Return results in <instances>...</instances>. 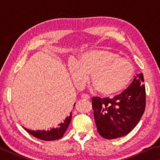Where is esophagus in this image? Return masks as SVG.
Wrapping results in <instances>:
<instances>
[{"label":"esophagus","instance_id":"esophagus-1","mask_svg":"<svg viewBox=\"0 0 160 160\" xmlns=\"http://www.w3.org/2000/svg\"><path fill=\"white\" fill-rule=\"evenodd\" d=\"M82 98L83 99H90V97L88 95V94H83L82 95Z\"/></svg>","mask_w":160,"mask_h":160}]
</instances>
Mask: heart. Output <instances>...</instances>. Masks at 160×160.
I'll use <instances>...</instances> for the list:
<instances>
[{
	"label": "heart",
	"mask_w": 160,
	"mask_h": 160,
	"mask_svg": "<svg viewBox=\"0 0 160 160\" xmlns=\"http://www.w3.org/2000/svg\"><path fill=\"white\" fill-rule=\"evenodd\" d=\"M74 85L82 88L90 74L91 83L99 93L110 95L124 90L132 79L134 68L126 58L106 50L87 52L68 64Z\"/></svg>",
	"instance_id": "heart-1"
}]
</instances>
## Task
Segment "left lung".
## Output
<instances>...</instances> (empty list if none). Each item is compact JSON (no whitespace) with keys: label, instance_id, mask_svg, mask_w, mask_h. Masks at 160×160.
<instances>
[{"label":"left lung","instance_id":"obj_1","mask_svg":"<svg viewBox=\"0 0 160 160\" xmlns=\"http://www.w3.org/2000/svg\"><path fill=\"white\" fill-rule=\"evenodd\" d=\"M142 73L135 76L131 85L113 98L92 99L97 131L106 139L123 137L133 129L145 109L146 92Z\"/></svg>","mask_w":160,"mask_h":160}]
</instances>
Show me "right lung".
Listing matches in <instances>:
<instances>
[{
	"label": "right lung",
	"instance_id": "add662e5",
	"mask_svg": "<svg viewBox=\"0 0 160 160\" xmlns=\"http://www.w3.org/2000/svg\"><path fill=\"white\" fill-rule=\"evenodd\" d=\"M74 104V106H75ZM72 118V112L70 113V115L68 117H67L65 120L59 123L56 128H53L48 131H30V130H25L28 131L29 134H31L32 136L37 138L38 139L45 140V141H52V140H56L61 139L63 135H64L65 132L68 127L70 120Z\"/></svg>",
	"mask_w": 160,
	"mask_h": 160
}]
</instances>
